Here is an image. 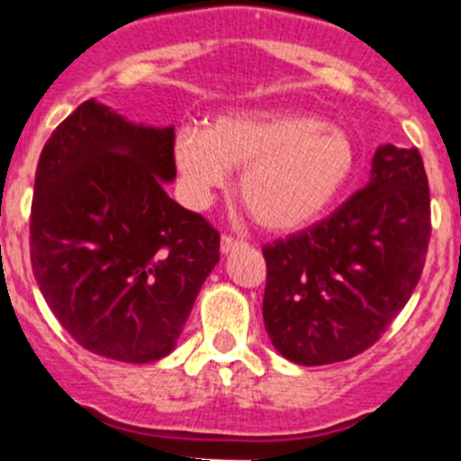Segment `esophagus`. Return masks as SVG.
Returning <instances> with one entry per match:
<instances>
[{"label":"esophagus","instance_id":"obj_1","mask_svg":"<svg viewBox=\"0 0 461 461\" xmlns=\"http://www.w3.org/2000/svg\"><path fill=\"white\" fill-rule=\"evenodd\" d=\"M240 244H242L240 240L230 238V235H223V238H221V254H230L233 249H238Z\"/></svg>","mask_w":461,"mask_h":461}]
</instances>
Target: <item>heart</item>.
I'll return each mask as SVG.
<instances>
[{"mask_svg":"<svg viewBox=\"0 0 461 461\" xmlns=\"http://www.w3.org/2000/svg\"><path fill=\"white\" fill-rule=\"evenodd\" d=\"M173 161L194 207H207L242 170L240 198L272 233H295L319 221L357 170L356 142L316 115L238 110L207 124L180 126Z\"/></svg>","mask_w":461,"mask_h":461,"instance_id":"1","label":"heart"}]
</instances>
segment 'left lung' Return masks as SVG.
I'll list each match as a JSON object with an SVG mask.
<instances>
[{
    "label": "left lung",
    "mask_w": 461,
    "mask_h": 461,
    "mask_svg": "<svg viewBox=\"0 0 461 461\" xmlns=\"http://www.w3.org/2000/svg\"><path fill=\"white\" fill-rule=\"evenodd\" d=\"M369 175L328 219L263 249V321L272 346L295 365L367 351L420 281L431 233L420 152L381 145Z\"/></svg>",
    "instance_id": "1"
}]
</instances>
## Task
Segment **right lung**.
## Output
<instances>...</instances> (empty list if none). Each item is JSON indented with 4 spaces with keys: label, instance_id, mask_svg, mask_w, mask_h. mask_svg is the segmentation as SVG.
Listing matches in <instances>:
<instances>
[{
    "label": "right lung",
    "instance_id": "1",
    "mask_svg": "<svg viewBox=\"0 0 461 461\" xmlns=\"http://www.w3.org/2000/svg\"><path fill=\"white\" fill-rule=\"evenodd\" d=\"M175 126L129 122L85 101L41 152L30 221L32 270L55 319L117 362L175 348L219 263V233L166 194Z\"/></svg>",
    "mask_w": 461,
    "mask_h": 461
}]
</instances>
